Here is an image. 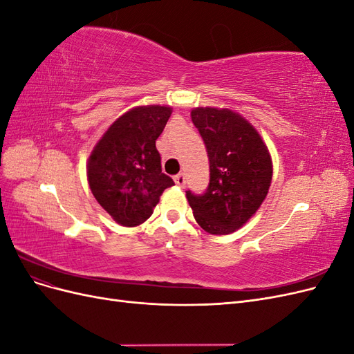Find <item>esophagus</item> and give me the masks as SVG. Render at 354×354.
I'll return each instance as SVG.
<instances>
[{"label":"esophagus","instance_id":"esophagus-1","mask_svg":"<svg viewBox=\"0 0 354 354\" xmlns=\"http://www.w3.org/2000/svg\"><path fill=\"white\" fill-rule=\"evenodd\" d=\"M174 181H176L177 186L185 187V185H186V177H185V174H177V176L174 177Z\"/></svg>","mask_w":354,"mask_h":354}]
</instances>
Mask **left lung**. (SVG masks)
Listing matches in <instances>:
<instances>
[{
	"instance_id": "8db88e82",
	"label": "left lung",
	"mask_w": 354,
	"mask_h": 354,
	"mask_svg": "<svg viewBox=\"0 0 354 354\" xmlns=\"http://www.w3.org/2000/svg\"><path fill=\"white\" fill-rule=\"evenodd\" d=\"M207 147L209 185L205 194L186 192L199 226L211 234L242 227L267 196L273 165L259 131L238 112L195 108L190 113Z\"/></svg>"
}]
</instances>
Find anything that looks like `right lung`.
<instances>
[{"mask_svg": "<svg viewBox=\"0 0 354 354\" xmlns=\"http://www.w3.org/2000/svg\"><path fill=\"white\" fill-rule=\"evenodd\" d=\"M171 112L169 106L159 104L130 109L108 128L88 158L91 194L121 226L145 223L162 192L174 185L162 173L156 149Z\"/></svg>", "mask_w": 354, "mask_h": 354, "instance_id": "1", "label": "right lung"}]
</instances>
